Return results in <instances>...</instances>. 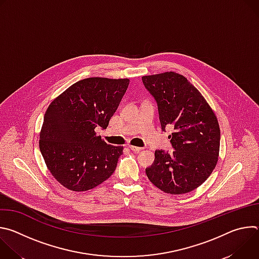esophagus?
<instances>
[{"mask_svg":"<svg viewBox=\"0 0 259 259\" xmlns=\"http://www.w3.org/2000/svg\"><path fill=\"white\" fill-rule=\"evenodd\" d=\"M128 147L129 149L131 150V151H133V152H135V153H139L142 149L141 147H138V146H134V145H128Z\"/></svg>","mask_w":259,"mask_h":259,"instance_id":"1","label":"esophagus"}]
</instances>
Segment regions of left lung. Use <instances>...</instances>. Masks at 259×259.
<instances>
[{
    "label": "left lung",
    "instance_id": "obj_1",
    "mask_svg": "<svg viewBox=\"0 0 259 259\" xmlns=\"http://www.w3.org/2000/svg\"><path fill=\"white\" fill-rule=\"evenodd\" d=\"M142 82L157 101L163 131L173 129L169 138L175 150L156 151L145 173L164 193H190L205 182L218 161L220 128L215 113L201 92L175 71L143 76Z\"/></svg>",
    "mask_w": 259,
    "mask_h": 259
}]
</instances>
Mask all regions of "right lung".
<instances>
[{
	"mask_svg": "<svg viewBox=\"0 0 259 259\" xmlns=\"http://www.w3.org/2000/svg\"><path fill=\"white\" fill-rule=\"evenodd\" d=\"M129 82L84 79L48 106L40 132V151L52 176L67 190L94 189L116 170L123 146L107 144L95 129L108 126Z\"/></svg>",
	"mask_w": 259,
	"mask_h": 259,
	"instance_id": "right-lung-1",
	"label": "right lung"
}]
</instances>
